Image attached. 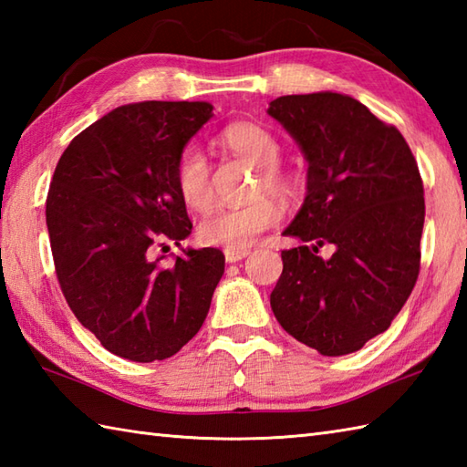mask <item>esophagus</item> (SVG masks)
Segmentation results:
<instances>
[{"instance_id": "34e87169", "label": "esophagus", "mask_w": 467, "mask_h": 467, "mask_svg": "<svg viewBox=\"0 0 467 467\" xmlns=\"http://www.w3.org/2000/svg\"><path fill=\"white\" fill-rule=\"evenodd\" d=\"M246 254H249V251H244V249H224L226 263H239L244 259Z\"/></svg>"}]
</instances>
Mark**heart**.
<instances>
[{
  "instance_id": "1",
  "label": "heart",
  "mask_w": 467,
  "mask_h": 467,
  "mask_svg": "<svg viewBox=\"0 0 467 467\" xmlns=\"http://www.w3.org/2000/svg\"><path fill=\"white\" fill-rule=\"evenodd\" d=\"M228 150L256 164L253 192L269 191L275 196H289L293 182L281 161V144L276 138L253 122H236L218 136ZM174 184L182 202L191 211L202 213L213 202L211 164L198 146H186L174 164ZM281 221V208L271 196H254L244 204H218L198 224V239L204 244L224 249H246L259 234Z\"/></svg>"
}]
</instances>
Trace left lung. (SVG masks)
Returning a JSON list of instances; mask_svg holds the SVG:
<instances>
[{
	"mask_svg": "<svg viewBox=\"0 0 467 467\" xmlns=\"http://www.w3.org/2000/svg\"><path fill=\"white\" fill-rule=\"evenodd\" d=\"M269 114L309 162L306 196L285 228L271 306L283 329L339 357L389 329L420 275L425 218L418 162L398 128L351 96H281ZM325 245L329 255H319Z\"/></svg>",
	"mask_w": 467,
	"mask_h": 467,
	"instance_id": "1",
	"label": "left lung"
}]
</instances>
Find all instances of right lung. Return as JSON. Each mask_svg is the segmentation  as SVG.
Returning <instances> with one entry per match:
<instances>
[{"label": "right lung", "instance_id": "obj_1", "mask_svg": "<svg viewBox=\"0 0 467 467\" xmlns=\"http://www.w3.org/2000/svg\"><path fill=\"white\" fill-rule=\"evenodd\" d=\"M208 102L120 106L78 134L47 191L46 223L62 293L108 351L150 363L201 329L224 273L218 249L150 259L158 239L192 231L174 184L176 158L211 120Z\"/></svg>", "mask_w": 467, "mask_h": 467}]
</instances>
